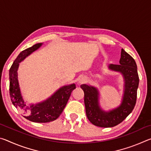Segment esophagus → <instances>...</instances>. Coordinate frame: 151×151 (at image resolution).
<instances>
[{
	"mask_svg": "<svg viewBox=\"0 0 151 151\" xmlns=\"http://www.w3.org/2000/svg\"><path fill=\"white\" fill-rule=\"evenodd\" d=\"M86 81V78L85 77V76H82V77L80 79H79L78 83L79 84H83V83H85Z\"/></svg>",
	"mask_w": 151,
	"mask_h": 151,
	"instance_id": "obj_1",
	"label": "esophagus"
}]
</instances>
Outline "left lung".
Wrapping results in <instances>:
<instances>
[{
    "instance_id": "1",
    "label": "left lung",
    "mask_w": 151,
    "mask_h": 151,
    "mask_svg": "<svg viewBox=\"0 0 151 151\" xmlns=\"http://www.w3.org/2000/svg\"><path fill=\"white\" fill-rule=\"evenodd\" d=\"M120 65H111L109 68L119 71L124 76L125 81L124 94L121 106L109 112L102 111L99 106L97 90L86 85L81 88L85 93L86 114L92 124L100 127H112L122 122L134 109L136 104L137 88L139 77L137 64L134 58L121 49Z\"/></svg>"
}]
</instances>
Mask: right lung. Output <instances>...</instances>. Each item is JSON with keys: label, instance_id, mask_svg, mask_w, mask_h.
I'll list each match as a JSON object with an SVG mask.
<instances>
[{"label": "right lung", "instance_id": "add662e5", "mask_svg": "<svg viewBox=\"0 0 151 151\" xmlns=\"http://www.w3.org/2000/svg\"><path fill=\"white\" fill-rule=\"evenodd\" d=\"M38 43L22 50L12 63L9 70V93L12 103L24 114V117L35 122H49L58 118L66 106L70 94L76 88L75 84L65 86L57 91L53 95L43 103L36 105H27L20 94L17 70L19 63L41 46Z\"/></svg>", "mask_w": 151, "mask_h": 151}]
</instances>
